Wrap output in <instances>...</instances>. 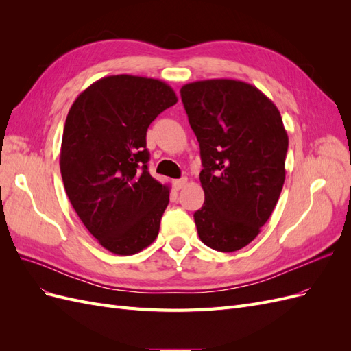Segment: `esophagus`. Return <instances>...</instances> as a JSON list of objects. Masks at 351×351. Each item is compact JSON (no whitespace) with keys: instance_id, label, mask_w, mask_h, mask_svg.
Returning a JSON list of instances; mask_svg holds the SVG:
<instances>
[{"instance_id":"1","label":"esophagus","mask_w":351,"mask_h":351,"mask_svg":"<svg viewBox=\"0 0 351 351\" xmlns=\"http://www.w3.org/2000/svg\"><path fill=\"white\" fill-rule=\"evenodd\" d=\"M186 184H187V177H182V178L174 180V182H173V186H174V189H176V190L183 189Z\"/></svg>"}]
</instances>
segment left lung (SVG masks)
Here are the masks:
<instances>
[{"label": "left lung", "instance_id": "8db88e82", "mask_svg": "<svg viewBox=\"0 0 351 351\" xmlns=\"http://www.w3.org/2000/svg\"><path fill=\"white\" fill-rule=\"evenodd\" d=\"M180 93L204 165L197 234L210 249L236 252L259 234L281 195L289 149L281 114L240 80H199Z\"/></svg>", "mask_w": 351, "mask_h": 351}]
</instances>
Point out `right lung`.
<instances>
[{
    "mask_svg": "<svg viewBox=\"0 0 351 351\" xmlns=\"http://www.w3.org/2000/svg\"><path fill=\"white\" fill-rule=\"evenodd\" d=\"M176 102L165 82L117 74L92 83L67 114L62 183L84 227L111 253L136 254L158 236L169 186L147 171L146 132Z\"/></svg>",
    "mask_w": 351,
    "mask_h": 351,
    "instance_id": "right-lung-1",
    "label": "right lung"
}]
</instances>
